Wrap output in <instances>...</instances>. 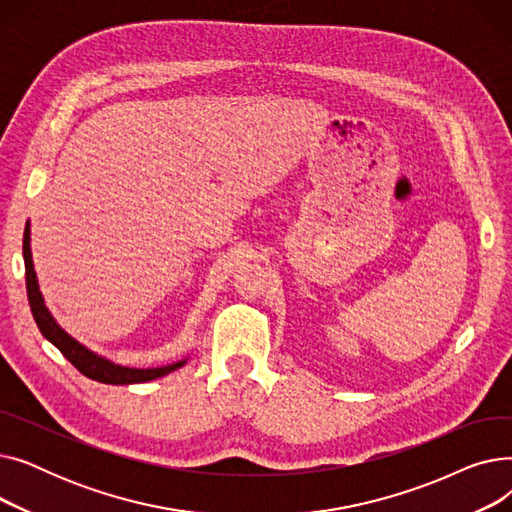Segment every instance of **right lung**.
Listing matches in <instances>:
<instances>
[{
    "instance_id": "right-lung-1",
    "label": "right lung",
    "mask_w": 512,
    "mask_h": 512,
    "mask_svg": "<svg viewBox=\"0 0 512 512\" xmlns=\"http://www.w3.org/2000/svg\"><path fill=\"white\" fill-rule=\"evenodd\" d=\"M29 226L24 228V238H22V255H24V276H26V297H29V305L33 311V317L37 321V326L41 334L58 348V351L80 371L87 375L89 380L101 382V384H116V386H126V384H143L151 382L155 378H161V375H168L170 371L178 369L184 365L182 363H172L166 367H155V369H130V367H120L110 361H105L91 351L83 344H78L72 340L58 324L53 321L49 315L47 307L43 305L37 276L33 270V257H31V245H29Z\"/></svg>"
}]
</instances>
